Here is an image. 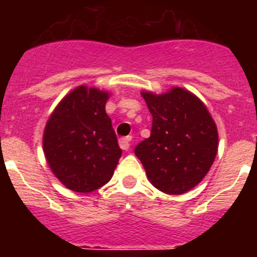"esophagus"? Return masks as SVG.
I'll list each match as a JSON object with an SVG mask.
<instances>
[{"instance_id": "34e87169", "label": "esophagus", "mask_w": 257, "mask_h": 257, "mask_svg": "<svg viewBox=\"0 0 257 257\" xmlns=\"http://www.w3.org/2000/svg\"><path fill=\"white\" fill-rule=\"evenodd\" d=\"M130 142H131V136H126V138H121L119 139V147H121L123 151H128L130 149Z\"/></svg>"}]
</instances>
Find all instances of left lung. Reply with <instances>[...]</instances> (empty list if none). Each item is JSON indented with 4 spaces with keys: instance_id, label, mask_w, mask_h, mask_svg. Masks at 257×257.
<instances>
[{
    "instance_id": "8db88e82",
    "label": "left lung",
    "mask_w": 257,
    "mask_h": 257,
    "mask_svg": "<svg viewBox=\"0 0 257 257\" xmlns=\"http://www.w3.org/2000/svg\"><path fill=\"white\" fill-rule=\"evenodd\" d=\"M152 113L151 136L135 154L153 187L183 194L198 185L216 158L219 134L207 106L183 87L165 94L142 91Z\"/></svg>"
}]
</instances>
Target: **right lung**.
<instances>
[{"mask_svg":"<svg viewBox=\"0 0 257 257\" xmlns=\"http://www.w3.org/2000/svg\"><path fill=\"white\" fill-rule=\"evenodd\" d=\"M110 94L81 85L55 106L44 130L49 167L64 187L91 193L112 179L122 151L105 113Z\"/></svg>","mask_w":257,"mask_h":257,"instance_id":"add662e5","label":"right lung"}]
</instances>
